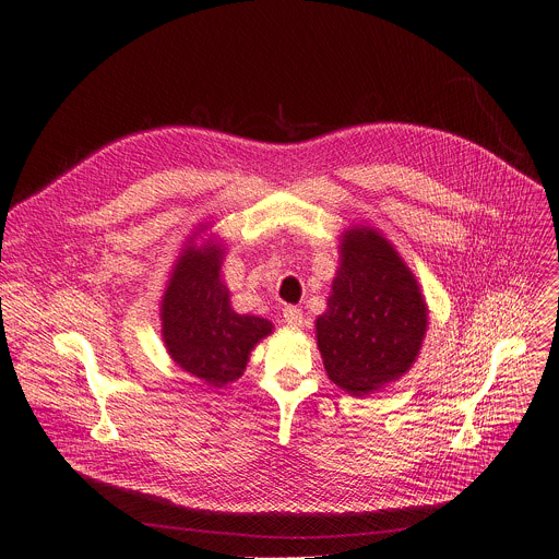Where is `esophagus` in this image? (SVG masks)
<instances>
[{
  "instance_id": "1",
  "label": "esophagus",
  "mask_w": 559,
  "mask_h": 559,
  "mask_svg": "<svg viewBox=\"0 0 559 559\" xmlns=\"http://www.w3.org/2000/svg\"><path fill=\"white\" fill-rule=\"evenodd\" d=\"M283 321H285L289 328L298 330V328H302V311H300L298 307H285V309H283Z\"/></svg>"
}]
</instances>
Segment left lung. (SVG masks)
<instances>
[{
    "instance_id": "1",
    "label": "left lung",
    "mask_w": 559,
    "mask_h": 559,
    "mask_svg": "<svg viewBox=\"0 0 559 559\" xmlns=\"http://www.w3.org/2000/svg\"><path fill=\"white\" fill-rule=\"evenodd\" d=\"M341 263L316 318V341L325 371L352 395H369L403 378L416 362L429 309L403 257L367 225L341 236Z\"/></svg>"
}]
</instances>
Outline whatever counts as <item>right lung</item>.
Wrapping results in <instances>:
<instances>
[{
  "mask_svg": "<svg viewBox=\"0 0 559 559\" xmlns=\"http://www.w3.org/2000/svg\"><path fill=\"white\" fill-rule=\"evenodd\" d=\"M190 236L162 296V336L170 358L210 386H225L246 371L252 349L272 334L267 318L236 313L221 281L223 246L214 238L199 247Z\"/></svg>",
  "mask_w": 559,
  "mask_h": 559,
  "instance_id": "right-lung-1",
  "label": "right lung"
}]
</instances>
